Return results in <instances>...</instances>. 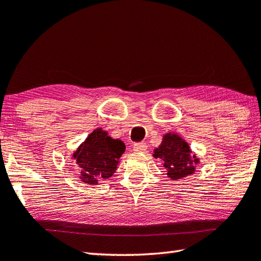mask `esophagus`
Segmentation results:
<instances>
[{"mask_svg": "<svg viewBox=\"0 0 261 261\" xmlns=\"http://www.w3.org/2000/svg\"><path fill=\"white\" fill-rule=\"evenodd\" d=\"M132 148L135 151H145L147 149V145L145 143H136Z\"/></svg>", "mask_w": 261, "mask_h": 261, "instance_id": "34e87169", "label": "esophagus"}]
</instances>
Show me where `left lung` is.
Wrapping results in <instances>:
<instances>
[{"instance_id": "8db88e82", "label": "left lung", "mask_w": 261, "mask_h": 261, "mask_svg": "<svg viewBox=\"0 0 261 261\" xmlns=\"http://www.w3.org/2000/svg\"><path fill=\"white\" fill-rule=\"evenodd\" d=\"M154 156L163 160L164 168H167L168 176L171 179L176 180L189 176L195 170L188 144L177 135L165 136L162 145L155 149ZM197 162V159L194 160V163Z\"/></svg>"}]
</instances>
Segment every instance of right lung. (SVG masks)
<instances>
[{"label":"right lung","instance_id":"1","mask_svg":"<svg viewBox=\"0 0 261 261\" xmlns=\"http://www.w3.org/2000/svg\"><path fill=\"white\" fill-rule=\"evenodd\" d=\"M124 151L123 141L112 139L101 129L94 130L74 154L81 170L82 181L96 185L99 180L113 176Z\"/></svg>","mask_w":261,"mask_h":261}]
</instances>
